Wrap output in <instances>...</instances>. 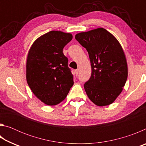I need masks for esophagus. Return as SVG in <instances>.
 <instances>
[{
  "instance_id": "esophagus-1",
  "label": "esophagus",
  "mask_w": 146,
  "mask_h": 146,
  "mask_svg": "<svg viewBox=\"0 0 146 146\" xmlns=\"http://www.w3.org/2000/svg\"><path fill=\"white\" fill-rule=\"evenodd\" d=\"M75 73L76 76H78V73H79V70H76L75 71Z\"/></svg>"
}]
</instances>
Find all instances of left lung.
Segmentation results:
<instances>
[{"mask_svg":"<svg viewBox=\"0 0 146 146\" xmlns=\"http://www.w3.org/2000/svg\"><path fill=\"white\" fill-rule=\"evenodd\" d=\"M75 38L88 51L91 62V77L84 85L86 94L97 106L111 104L122 92L127 78L122 47L102 28L78 33Z\"/></svg>","mask_w":146,"mask_h":146,"instance_id":"left-lung-1","label":"left lung"}]
</instances>
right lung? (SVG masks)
Segmentation results:
<instances>
[{
  "mask_svg": "<svg viewBox=\"0 0 146 146\" xmlns=\"http://www.w3.org/2000/svg\"><path fill=\"white\" fill-rule=\"evenodd\" d=\"M70 33L51 31L35 41L26 62V79L34 95L49 106L65 99L73 85V75L63 48L72 40Z\"/></svg>",
  "mask_w": 146,
  "mask_h": 146,
  "instance_id": "add662e5",
  "label": "right lung"
}]
</instances>
